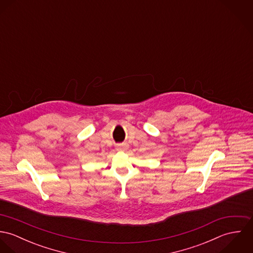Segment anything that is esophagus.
<instances>
[{
	"mask_svg": "<svg viewBox=\"0 0 253 253\" xmlns=\"http://www.w3.org/2000/svg\"><path fill=\"white\" fill-rule=\"evenodd\" d=\"M117 149L120 151H126L128 149V145L126 143H123V144L117 145Z\"/></svg>",
	"mask_w": 253,
	"mask_h": 253,
	"instance_id": "1",
	"label": "esophagus"
}]
</instances>
